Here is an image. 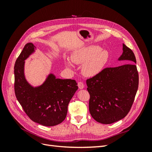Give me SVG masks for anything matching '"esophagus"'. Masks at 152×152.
<instances>
[{
	"instance_id": "1",
	"label": "esophagus",
	"mask_w": 152,
	"mask_h": 152,
	"mask_svg": "<svg viewBox=\"0 0 152 152\" xmlns=\"http://www.w3.org/2000/svg\"><path fill=\"white\" fill-rule=\"evenodd\" d=\"M78 87H79V88L80 89H82L84 88V84L82 83V82H79V83H78Z\"/></svg>"
}]
</instances>
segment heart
Listing matches in <instances>:
<instances>
[{"label": "heart", "instance_id": "b5f03b06", "mask_svg": "<svg viewBox=\"0 0 152 152\" xmlns=\"http://www.w3.org/2000/svg\"><path fill=\"white\" fill-rule=\"evenodd\" d=\"M109 54L105 50L95 45L82 48L71 55L73 63L82 65V73L86 77H94L103 71L108 61ZM68 68H72V62L68 58H65Z\"/></svg>", "mask_w": 152, "mask_h": 152}]
</instances>
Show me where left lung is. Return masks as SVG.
Returning <instances> with one entry per match:
<instances>
[{
    "mask_svg": "<svg viewBox=\"0 0 152 152\" xmlns=\"http://www.w3.org/2000/svg\"><path fill=\"white\" fill-rule=\"evenodd\" d=\"M122 50L118 60L129 64L106 68L98 75L86 80L90 94V113L96 121L103 124L117 122L127 115L138 88L134 54L124 44Z\"/></svg>",
    "mask_w": 152,
    "mask_h": 152,
    "instance_id": "obj_1",
    "label": "left lung"
}]
</instances>
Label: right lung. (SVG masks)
I'll return each instance as SVG.
<instances>
[{"label":"right lung","instance_id":"1","mask_svg":"<svg viewBox=\"0 0 152 152\" xmlns=\"http://www.w3.org/2000/svg\"><path fill=\"white\" fill-rule=\"evenodd\" d=\"M36 47L27 43L15 65V91L16 98L31 121L44 126H54L65 120L68 105L78 89L75 80L57 79L50 73L42 84L32 86L25 74V60Z\"/></svg>","mask_w":152,"mask_h":152}]
</instances>
